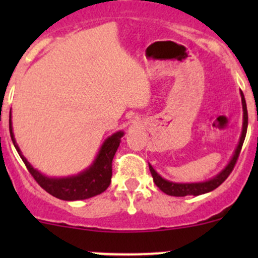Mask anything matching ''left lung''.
Here are the masks:
<instances>
[{"label": "left lung", "mask_w": 258, "mask_h": 258, "mask_svg": "<svg viewBox=\"0 0 258 258\" xmlns=\"http://www.w3.org/2000/svg\"><path fill=\"white\" fill-rule=\"evenodd\" d=\"M241 100H242V108H243V124H242V134L240 137V142H238L237 148H236L235 153H233L232 158L228 162V165L218 173L217 176H215L213 178L209 179V181L205 182H195V183H177V182H171L167 179L162 178L155 170H153L152 166L148 163L150 166L151 175L153 177V182L156 183V186L161 189L162 192H165L166 195H170V196H176V197H183V196H199V195L207 194V192L213 191L215 188H217L221 183L225 182V179L230 176V173L232 172L233 167H235L236 162H237V158L240 156L242 145H243L244 137H246L247 132V124H248V114H247V106L246 101H244V96L241 91Z\"/></svg>", "instance_id": "8db88e82"}]
</instances>
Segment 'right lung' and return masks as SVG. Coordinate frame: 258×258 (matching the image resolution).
Listing matches in <instances>:
<instances>
[{
  "mask_svg": "<svg viewBox=\"0 0 258 258\" xmlns=\"http://www.w3.org/2000/svg\"><path fill=\"white\" fill-rule=\"evenodd\" d=\"M10 134H11V140L16 147L18 155L22 158L28 172L32 175L36 182L49 195L59 200H64V201L90 199V197L97 196L107 189L111 183V177H112V160L119 142H121V137L123 136V132L118 131L108 137L101 146L97 157L95 158L92 165L83 172L76 176H70V177L52 178L42 175L40 171L33 168L22 155L20 147L16 144L14 132H12L11 112H10Z\"/></svg>",
  "mask_w": 258,
  "mask_h": 258,
  "instance_id": "right-lung-1",
  "label": "right lung"
}]
</instances>
